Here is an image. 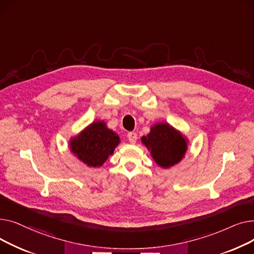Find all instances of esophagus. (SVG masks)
<instances>
[{
  "label": "esophagus",
  "mask_w": 254,
  "mask_h": 254,
  "mask_svg": "<svg viewBox=\"0 0 254 254\" xmlns=\"http://www.w3.org/2000/svg\"><path fill=\"white\" fill-rule=\"evenodd\" d=\"M127 139L130 144H135L137 142V134L135 131H129L127 134Z\"/></svg>",
  "instance_id": "esophagus-1"
}]
</instances>
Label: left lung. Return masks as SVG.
I'll use <instances>...</instances> for the list:
<instances>
[{
  "instance_id": "8db88e82",
  "label": "left lung",
  "mask_w": 254,
  "mask_h": 254,
  "mask_svg": "<svg viewBox=\"0 0 254 254\" xmlns=\"http://www.w3.org/2000/svg\"><path fill=\"white\" fill-rule=\"evenodd\" d=\"M158 167L169 169L179 164L189 149V139L168 123H157L141 138Z\"/></svg>"
}]
</instances>
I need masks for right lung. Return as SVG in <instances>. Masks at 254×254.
<instances>
[{"label":"right lung","instance_id":"add662e5","mask_svg":"<svg viewBox=\"0 0 254 254\" xmlns=\"http://www.w3.org/2000/svg\"><path fill=\"white\" fill-rule=\"evenodd\" d=\"M119 143L116 132L107 127L104 120H97L70 139L69 148L87 167L99 168L113 154Z\"/></svg>","mask_w":254,"mask_h":254}]
</instances>
